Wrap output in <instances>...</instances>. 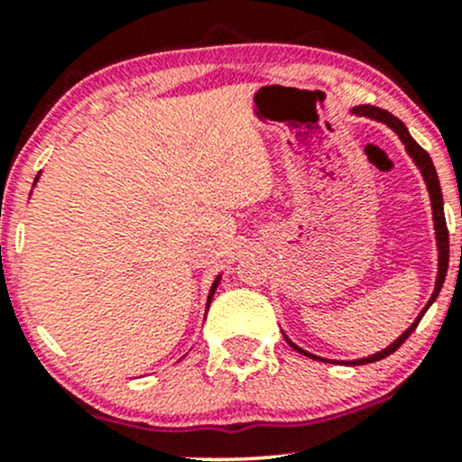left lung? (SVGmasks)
Returning <instances> with one entry per match:
<instances>
[{"label": "left lung", "mask_w": 462, "mask_h": 462, "mask_svg": "<svg viewBox=\"0 0 462 462\" xmlns=\"http://www.w3.org/2000/svg\"><path fill=\"white\" fill-rule=\"evenodd\" d=\"M349 115H356V116H365V119H374L378 121V124H384L386 128H391L397 134V139L404 143L406 147V153L412 158V162L417 164V169L421 171L423 176V182H426V189H428V195H430V206H432V221H434V238H437V252H439V272H437V282H434V291L430 295V300H428V304L423 306L421 312L417 315V319L411 323V326L406 328L404 332L400 334V337L395 338L391 346H386L384 349H380V352L371 354V356H365V358H356V360H334V363H343V365H367V363H375V360H383L389 356V354H393L397 347L402 346V343L406 341L408 337H411L412 330L417 328V323L421 321L423 312L432 306V301L439 298V293H441V286L445 282V273H448V263H449V235H448V226H445V213H443V193H441V184H439V176H437V169H434L432 164V158L428 156L426 150H421L419 147V143L412 139L411 132L404 124H402L397 116H393L389 113V110H383L378 108V106H369V104H360V106H354V108H349ZM284 334V332H282ZM286 343H289L291 347L298 349L300 354H304V356H310L315 360H328V358H321V356H315V354L306 352V349H301L300 346H295L293 341H291L289 337L284 334ZM332 363V360H330Z\"/></svg>", "instance_id": "1"}]
</instances>
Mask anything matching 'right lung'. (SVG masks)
Here are the masks:
<instances>
[{
	"label": "right lung",
	"instance_id": "add662e5",
	"mask_svg": "<svg viewBox=\"0 0 462 462\" xmlns=\"http://www.w3.org/2000/svg\"><path fill=\"white\" fill-rule=\"evenodd\" d=\"M39 178H41V171H39V176L34 178V184H32V187H36V182H39ZM30 195H32V193H30ZM219 282H221V273L217 275L215 282H213V286H210V291H208V300H206V310H208L210 301H213V295H215V291H217V286H219Z\"/></svg>",
	"mask_w": 462,
	"mask_h": 462
}]
</instances>
